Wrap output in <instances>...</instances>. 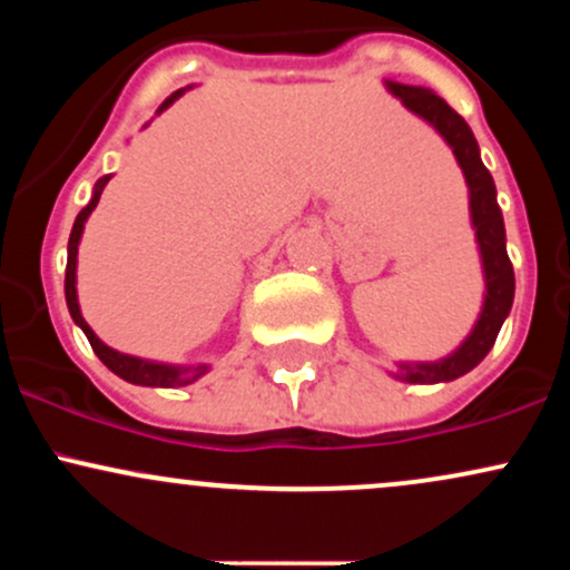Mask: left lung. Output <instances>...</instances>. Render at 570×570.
<instances>
[{
  "label": "left lung",
  "mask_w": 570,
  "mask_h": 570,
  "mask_svg": "<svg viewBox=\"0 0 570 570\" xmlns=\"http://www.w3.org/2000/svg\"><path fill=\"white\" fill-rule=\"evenodd\" d=\"M389 90L402 98V104L429 120L444 141L453 147L458 163H461L463 176L469 185V203H472V222L476 230V244H480L482 265H485V307L480 313L474 332L466 337V343L458 348L453 356L442 358L434 364H402L404 383H444L455 381V377L466 375L474 370L488 351L493 348L495 337H499L503 318L512 311L514 299V271L507 254V233H503L501 208L495 203V185L493 176L480 160V147L472 128L466 126L461 115L455 112L450 104H444L440 96H434L426 88H412V85L389 82Z\"/></svg>",
  "instance_id": "left-lung-1"
}]
</instances>
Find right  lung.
<instances>
[{
  "label": "right lung",
  "instance_id": "obj_1",
  "mask_svg": "<svg viewBox=\"0 0 570 570\" xmlns=\"http://www.w3.org/2000/svg\"><path fill=\"white\" fill-rule=\"evenodd\" d=\"M181 90H176L171 98H166L163 101L160 109H166L168 104H174V98H179ZM109 181V176H101V179L96 181V193L94 198H90L88 206L82 208L80 214H77L75 219V227H71V235H69V257H67V281H63V289H67V305H69V313L71 318H75L77 324L82 326L85 337H88L90 348L96 351V356L101 358L104 364H107L109 370L115 372V375H120L122 381L128 383H136V385H160V389H174V385H187L193 381H198V377L206 372L208 367L206 364H198V367H168V364H155V362H144V358H136V356H126V353H117L109 348V345H104L101 340L96 337V332L90 330L88 324H85L82 313H80V305H77V289H75V278H77V244H80V235H82V227H85V219L90 217V212L96 208L98 203V195H101L104 185Z\"/></svg>",
  "mask_w": 570,
  "mask_h": 570
}]
</instances>
